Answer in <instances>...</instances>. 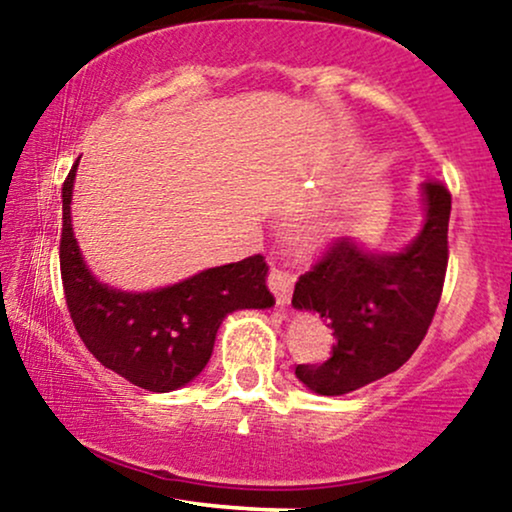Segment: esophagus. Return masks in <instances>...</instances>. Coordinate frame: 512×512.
<instances>
[{
  "label": "esophagus",
  "mask_w": 512,
  "mask_h": 512,
  "mask_svg": "<svg viewBox=\"0 0 512 512\" xmlns=\"http://www.w3.org/2000/svg\"><path fill=\"white\" fill-rule=\"evenodd\" d=\"M292 283H295V278L287 271H280V268H273L271 275H268V287H271L278 307H287V304H290Z\"/></svg>",
  "instance_id": "1"
}]
</instances>
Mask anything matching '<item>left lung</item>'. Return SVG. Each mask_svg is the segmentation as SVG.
<instances>
[{
	"mask_svg": "<svg viewBox=\"0 0 512 512\" xmlns=\"http://www.w3.org/2000/svg\"><path fill=\"white\" fill-rule=\"evenodd\" d=\"M421 205V229L406 246L377 251L341 239L297 280L292 307L319 314L336 336L326 363L295 367L314 394L341 396L382 380L421 346L445 283L452 198L440 183H423Z\"/></svg>",
	"mask_w": 512,
	"mask_h": 512,
	"instance_id": "1",
	"label": "left lung"
}]
</instances>
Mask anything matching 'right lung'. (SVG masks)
<instances>
[{"mask_svg": "<svg viewBox=\"0 0 512 512\" xmlns=\"http://www.w3.org/2000/svg\"><path fill=\"white\" fill-rule=\"evenodd\" d=\"M79 164V162H77ZM72 166L62 186L60 271L67 307L79 338L108 370L147 392L186 387L208 365L217 331L237 309H268L263 256L205 268L181 283L157 290H118L86 266L72 227Z\"/></svg>", "mask_w": 512, "mask_h": 512, "instance_id": "right-lung-1", "label": "right lung"}]
</instances>
